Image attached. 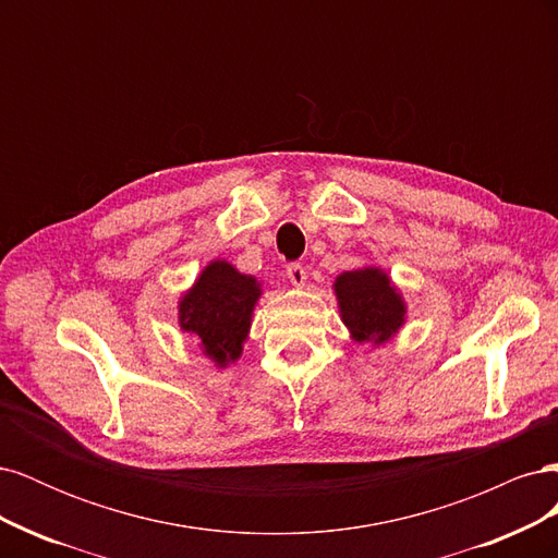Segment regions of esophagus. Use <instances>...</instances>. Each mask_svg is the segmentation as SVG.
Masks as SVG:
<instances>
[{"label":"esophagus","mask_w":558,"mask_h":558,"mask_svg":"<svg viewBox=\"0 0 558 558\" xmlns=\"http://www.w3.org/2000/svg\"><path fill=\"white\" fill-rule=\"evenodd\" d=\"M286 275H289L293 286H305V281H307V269L300 263H291L289 267H286Z\"/></svg>","instance_id":"1"}]
</instances>
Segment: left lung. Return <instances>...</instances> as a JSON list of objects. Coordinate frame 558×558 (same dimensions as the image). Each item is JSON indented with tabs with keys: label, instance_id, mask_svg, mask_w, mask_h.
Masks as SVG:
<instances>
[{
	"label": "left lung",
	"instance_id": "1",
	"mask_svg": "<svg viewBox=\"0 0 558 558\" xmlns=\"http://www.w3.org/2000/svg\"><path fill=\"white\" fill-rule=\"evenodd\" d=\"M335 293L344 324L359 342H384L402 324V300L381 269L367 267L340 275Z\"/></svg>",
	"mask_w": 558,
	"mask_h": 558
}]
</instances>
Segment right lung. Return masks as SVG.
Listing matches in <instances>:
<instances>
[{
	"instance_id": "add662e5",
	"label": "right lung",
	"mask_w": 558,
	"mask_h": 558,
	"mask_svg": "<svg viewBox=\"0 0 558 558\" xmlns=\"http://www.w3.org/2000/svg\"><path fill=\"white\" fill-rule=\"evenodd\" d=\"M258 295L256 279L240 275L223 260H216L202 272L193 291L181 300V328L197 337L209 359L218 365H228L240 359Z\"/></svg>"
}]
</instances>
